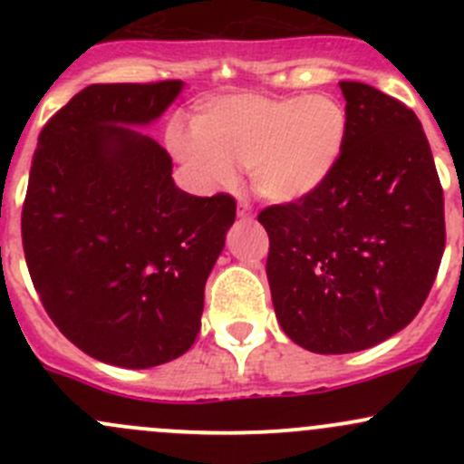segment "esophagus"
<instances>
[{
	"label": "esophagus",
	"instance_id": "1",
	"mask_svg": "<svg viewBox=\"0 0 464 464\" xmlns=\"http://www.w3.org/2000/svg\"><path fill=\"white\" fill-rule=\"evenodd\" d=\"M237 215H240L242 219H249L251 218V204L246 202V199H242L240 206H237Z\"/></svg>",
	"mask_w": 464,
	"mask_h": 464
}]
</instances>
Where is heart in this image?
Listing matches in <instances>:
<instances>
[{"label":"heart","instance_id":"b5f03b06","mask_svg":"<svg viewBox=\"0 0 464 464\" xmlns=\"http://www.w3.org/2000/svg\"><path fill=\"white\" fill-rule=\"evenodd\" d=\"M348 139V114L327 93L269 96L245 92L213 98L193 116V130H168L172 154L206 186H228L236 168L271 202H298L334 172Z\"/></svg>","mask_w":464,"mask_h":464}]
</instances>
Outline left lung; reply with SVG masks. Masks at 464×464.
<instances>
[{"instance_id":"1","label":"left lung","mask_w":464,"mask_h":464,"mask_svg":"<svg viewBox=\"0 0 464 464\" xmlns=\"http://www.w3.org/2000/svg\"><path fill=\"white\" fill-rule=\"evenodd\" d=\"M348 139L325 184L266 206V278L285 334L319 354L372 348L427 301L444 251V198L413 110L339 82Z\"/></svg>"}]
</instances>
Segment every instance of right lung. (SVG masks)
I'll list each match as a JSON object with an SVG mask.
<instances>
[{"label":"right lung","instance_id":"right-lung-1","mask_svg":"<svg viewBox=\"0 0 464 464\" xmlns=\"http://www.w3.org/2000/svg\"><path fill=\"white\" fill-rule=\"evenodd\" d=\"M181 81L89 85L37 137L22 208L26 265L46 314L98 362L152 368L198 339L204 285L236 222L227 193L172 181L148 125Z\"/></svg>","mask_w":464,"mask_h":464}]
</instances>
